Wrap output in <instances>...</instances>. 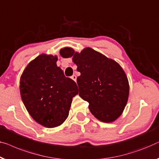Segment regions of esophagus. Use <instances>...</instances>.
Returning <instances> with one entry per match:
<instances>
[{"label":"esophagus","instance_id":"34e87169","mask_svg":"<svg viewBox=\"0 0 159 159\" xmlns=\"http://www.w3.org/2000/svg\"><path fill=\"white\" fill-rule=\"evenodd\" d=\"M72 79L73 80H74L75 82H76V81H77V76H76L75 75H72Z\"/></svg>","mask_w":159,"mask_h":159}]
</instances>
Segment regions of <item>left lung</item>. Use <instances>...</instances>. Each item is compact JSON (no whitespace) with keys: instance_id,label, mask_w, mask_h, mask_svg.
Masks as SVG:
<instances>
[{"instance_id":"1","label":"left lung","mask_w":159,"mask_h":159,"mask_svg":"<svg viewBox=\"0 0 159 159\" xmlns=\"http://www.w3.org/2000/svg\"><path fill=\"white\" fill-rule=\"evenodd\" d=\"M59 53L64 58L72 57L77 66L81 74L77 78L79 95L89 102L91 113L104 123L118 119L129 95L128 80L120 65L89 47L80 53L65 47Z\"/></svg>"}]
</instances>
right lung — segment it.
Here are the masks:
<instances>
[{"mask_svg": "<svg viewBox=\"0 0 159 159\" xmlns=\"http://www.w3.org/2000/svg\"><path fill=\"white\" fill-rule=\"evenodd\" d=\"M57 57L42 54L32 60L20 79V93L34 120L47 128L62 124L69 116L77 84L57 65Z\"/></svg>", "mask_w": 159, "mask_h": 159, "instance_id": "obj_1", "label": "right lung"}]
</instances>
